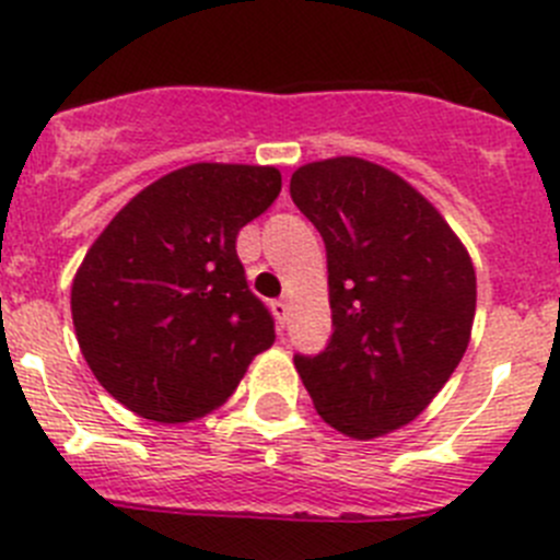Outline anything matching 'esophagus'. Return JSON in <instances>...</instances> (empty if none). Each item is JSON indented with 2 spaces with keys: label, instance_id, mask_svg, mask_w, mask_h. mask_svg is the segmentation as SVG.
<instances>
[{
  "label": "esophagus",
  "instance_id": "obj_1",
  "mask_svg": "<svg viewBox=\"0 0 560 560\" xmlns=\"http://www.w3.org/2000/svg\"><path fill=\"white\" fill-rule=\"evenodd\" d=\"M270 310H273L276 320H279L281 326H284V323L290 320V304H287V301H273V304H270Z\"/></svg>",
  "mask_w": 560,
  "mask_h": 560
}]
</instances>
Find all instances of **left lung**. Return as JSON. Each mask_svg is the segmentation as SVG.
<instances>
[{
	"label": "left lung",
	"mask_w": 560,
	"mask_h": 560,
	"mask_svg": "<svg viewBox=\"0 0 560 560\" xmlns=\"http://www.w3.org/2000/svg\"><path fill=\"white\" fill-rule=\"evenodd\" d=\"M290 196L328 256L334 334L295 370L317 415L351 439L409 425L469 345L475 268L436 207L395 171L331 156L292 174Z\"/></svg>",
	"instance_id": "1"
}]
</instances>
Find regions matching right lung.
Segmentation results:
<instances>
[{
    "mask_svg": "<svg viewBox=\"0 0 560 560\" xmlns=\"http://www.w3.org/2000/svg\"><path fill=\"white\" fill-rule=\"evenodd\" d=\"M279 192L273 165L192 162L104 226L71 284V317L88 368L118 404L154 422L201 420L273 345L237 234Z\"/></svg>",
    "mask_w": 560,
    "mask_h": 560,
    "instance_id": "right-lung-1",
    "label": "right lung"
}]
</instances>
